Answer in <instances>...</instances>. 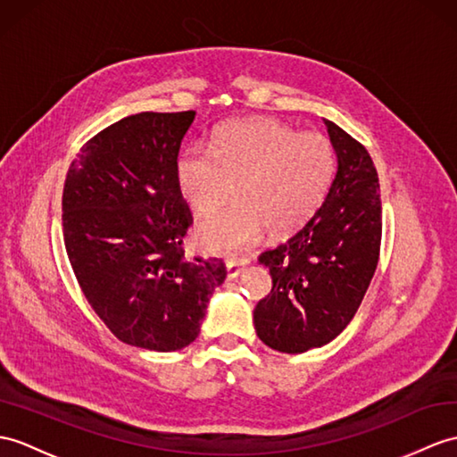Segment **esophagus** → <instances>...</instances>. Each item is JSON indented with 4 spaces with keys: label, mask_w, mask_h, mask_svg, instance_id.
Segmentation results:
<instances>
[{
    "label": "esophagus",
    "mask_w": 457,
    "mask_h": 457,
    "mask_svg": "<svg viewBox=\"0 0 457 457\" xmlns=\"http://www.w3.org/2000/svg\"><path fill=\"white\" fill-rule=\"evenodd\" d=\"M245 261H228L226 264V270H228V280H233L237 278L239 274L243 272V269H245Z\"/></svg>",
    "instance_id": "obj_1"
}]
</instances>
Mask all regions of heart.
Returning <instances> with one entry per match:
<instances>
[{"mask_svg": "<svg viewBox=\"0 0 457 457\" xmlns=\"http://www.w3.org/2000/svg\"><path fill=\"white\" fill-rule=\"evenodd\" d=\"M335 169L327 136L253 119L221 126L212 147L187 145L175 159V183L187 206L206 214L237 180V203L216 210L195 231L203 249L236 254L259 243L267 228L277 237L302 228L323 204Z\"/></svg>", "mask_w": 457, "mask_h": 457, "instance_id": "obj_1", "label": "heart"}]
</instances>
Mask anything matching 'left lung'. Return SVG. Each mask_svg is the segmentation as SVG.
<instances>
[{
    "label": "left lung",
    "mask_w": 457,
    "mask_h": 457,
    "mask_svg": "<svg viewBox=\"0 0 457 457\" xmlns=\"http://www.w3.org/2000/svg\"><path fill=\"white\" fill-rule=\"evenodd\" d=\"M337 175L325 203L280 245L261 253L272 290L254 307L261 341L300 354L341 335L364 300L379 259L381 200L366 147L325 120Z\"/></svg>",
    "instance_id": "obj_1"
}]
</instances>
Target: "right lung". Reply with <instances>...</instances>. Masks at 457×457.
Instances as JSON below:
<instances>
[{
    "label": "right lung",
    "instance_id": "add662e5",
    "mask_svg": "<svg viewBox=\"0 0 457 457\" xmlns=\"http://www.w3.org/2000/svg\"><path fill=\"white\" fill-rule=\"evenodd\" d=\"M195 111L140 112L93 136L62 195L63 243L79 288L119 341L171 353L195 341L221 259H187L193 216L175 159Z\"/></svg>",
    "mask_w": 457,
    "mask_h": 457
}]
</instances>
